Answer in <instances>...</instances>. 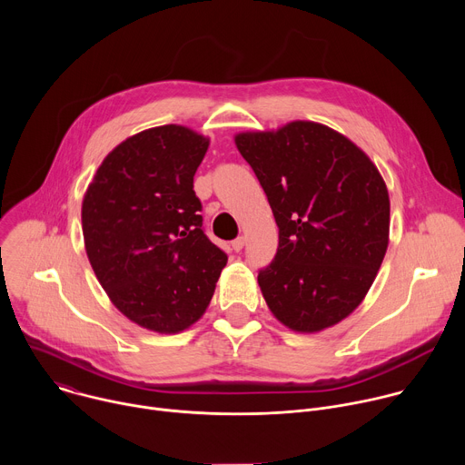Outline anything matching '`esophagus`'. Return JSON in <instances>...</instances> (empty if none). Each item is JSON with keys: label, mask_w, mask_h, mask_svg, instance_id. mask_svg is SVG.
I'll use <instances>...</instances> for the list:
<instances>
[{"label": "esophagus", "mask_w": 465, "mask_h": 465, "mask_svg": "<svg viewBox=\"0 0 465 465\" xmlns=\"http://www.w3.org/2000/svg\"><path fill=\"white\" fill-rule=\"evenodd\" d=\"M244 242H246V241H244V237H237V239H233V241H232V248H233L235 252H241V250H242V246H244Z\"/></svg>", "instance_id": "esophagus-1"}]
</instances>
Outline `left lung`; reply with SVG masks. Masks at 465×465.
Segmentation results:
<instances>
[{"label": "left lung", "instance_id": "1", "mask_svg": "<svg viewBox=\"0 0 465 465\" xmlns=\"http://www.w3.org/2000/svg\"><path fill=\"white\" fill-rule=\"evenodd\" d=\"M235 145L267 193L280 244L257 283L296 333H320L366 298L390 239V196L368 158L314 121L239 132Z\"/></svg>", "mask_w": 465, "mask_h": 465}]
</instances>
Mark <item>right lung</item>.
Masks as SVG:
<instances>
[{"instance_id":"add662e5","label":"right lung","mask_w":465,"mask_h":465,"mask_svg":"<svg viewBox=\"0 0 465 465\" xmlns=\"http://www.w3.org/2000/svg\"><path fill=\"white\" fill-rule=\"evenodd\" d=\"M210 138L182 124L147 128L99 165L83 198V235L110 302L143 329L174 335L201 318L226 253L203 232L193 176Z\"/></svg>"}]
</instances>
